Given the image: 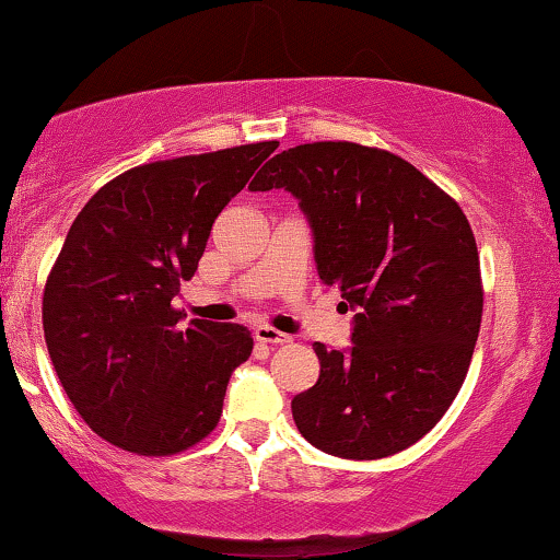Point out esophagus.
Listing matches in <instances>:
<instances>
[{
	"mask_svg": "<svg viewBox=\"0 0 560 560\" xmlns=\"http://www.w3.org/2000/svg\"><path fill=\"white\" fill-rule=\"evenodd\" d=\"M256 338L260 343H271V346H281V343L292 341V336H287V332L271 328V325H258Z\"/></svg>",
	"mask_w": 560,
	"mask_h": 560,
	"instance_id": "obj_1",
	"label": "esophagus"
}]
</instances>
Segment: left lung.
I'll return each mask as SVG.
<instances>
[{"label":"left lung","instance_id":"8db88e82","mask_svg":"<svg viewBox=\"0 0 560 560\" xmlns=\"http://www.w3.org/2000/svg\"><path fill=\"white\" fill-rule=\"evenodd\" d=\"M271 188L300 201L323 284L357 310L349 351L313 343L320 377L294 395L296 429L336 457L395 455L436 427L468 374L483 315L468 217L410 162L353 141L276 154L250 183Z\"/></svg>","mask_w":560,"mask_h":560}]
</instances>
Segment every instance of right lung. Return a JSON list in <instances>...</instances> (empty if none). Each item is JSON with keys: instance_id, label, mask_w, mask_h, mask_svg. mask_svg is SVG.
Returning <instances> with one entry per match:
<instances>
[{"instance_id": "add662e5", "label": "right lung", "mask_w": 560, "mask_h": 560, "mask_svg": "<svg viewBox=\"0 0 560 560\" xmlns=\"http://www.w3.org/2000/svg\"><path fill=\"white\" fill-rule=\"evenodd\" d=\"M279 141L160 160L97 190L48 273L44 332L61 387L116 447L165 457L209 436L253 351L237 323L173 307L211 224Z\"/></svg>"}]
</instances>
